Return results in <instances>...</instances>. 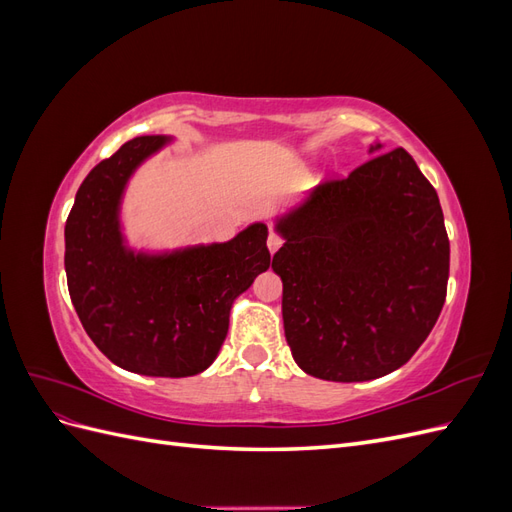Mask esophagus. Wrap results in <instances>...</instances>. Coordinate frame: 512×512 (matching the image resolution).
I'll use <instances>...</instances> for the list:
<instances>
[{
    "instance_id": "esophagus-1",
    "label": "esophagus",
    "mask_w": 512,
    "mask_h": 512,
    "mask_svg": "<svg viewBox=\"0 0 512 512\" xmlns=\"http://www.w3.org/2000/svg\"><path fill=\"white\" fill-rule=\"evenodd\" d=\"M267 247H269V252L271 254H275L277 250H280V247H282V239L280 237H277L275 235V232H271V235H269V239H267Z\"/></svg>"
}]
</instances>
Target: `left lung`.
I'll return each mask as SVG.
<instances>
[{
  "instance_id": "1",
  "label": "left lung",
  "mask_w": 512,
  "mask_h": 512,
  "mask_svg": "<svg viewBox=\"0 0 512 512\" xmlns=\"http://www.w3.org/2000/svg\"><path fill=\"white\" fill-rule=\"evenodd\" d=\"M369 158L275 220L292 359L331 382L382 378L410 361L446 299L448 245L436 190L406 149Z\"/></svg>"
}]
</instances>
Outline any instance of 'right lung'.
<instances>
[{
    "mask_svg": "<svg viewBox=\"0 0 512 512\" xmlns=\"http://www.w3.org/2000/svg\"><path fill=\"white\" fill-rule=\"evenodd\" d=\"M170 136H136L81 183L66 222V275L83 329L117 367L185 378L218 356L235 299L269 269V230L254 222L226 243L143 252L128 245L121 200L136 168Z\"/></svg>",
    "mask_w": 512,
    "mask_h": 512,
    "instance_id": "add662e5",
    "label": "right lung"
}]
</instances>
